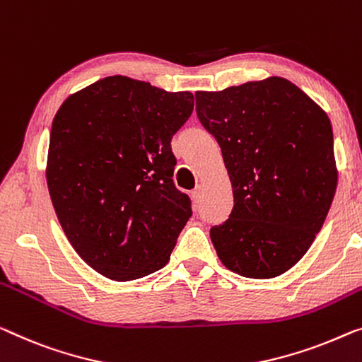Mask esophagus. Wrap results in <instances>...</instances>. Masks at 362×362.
<instances>
[{
  "mask_svg": "<svg viewBox=\"0 0 362 362\" xmlns=\"http://www.w3.org/2000/svg\"><path fill=\"white\" fill-rule=\"evenodd\" d=\"M202 193H203V187L202 185H197L195 190L192 192V197L195 202H199V198H202Z\"/></svg>",
  "mask_w": 362,
  "mask_h": 362,
  "instance_id": "1",
  "label": "esophagus"
}]
</instances>
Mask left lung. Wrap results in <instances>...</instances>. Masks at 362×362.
<instances>
[{
    "mask_svg": "<svg viewBox=\"0 0 362 362\" xmlns=\"http://www.w3.org/2000/svg\"><path fill=\"white\" fill-rule=\"evenodd\" d=\"M195 97L233 182V211L209 229L219 260L245 278L279 276L309 250L335 197L332 123L283 78Z\"/></svg>",
    "mask_w": 362,
    "mask_h": 362,
    "instance_id": "obj_1",
    "label": "left lung"
}]
</instances>
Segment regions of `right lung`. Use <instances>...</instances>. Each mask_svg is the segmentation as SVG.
Instances as JSON below:
<instances>
[{"label": "right lung", "mask_w": 362, "mask_h": 362, "mask_svg": "<svg viewBox=\"0 0 362 362\" xmlns=\"http://www.w3.org/2000/svg\"><path fill=\"white\" fill-rule=\"evenodd\" d=\"M192 93L109 76L69 95L52 123L47 183L69 244L97 273L132 281L169 262L192 218L170 141Z\"/></svg>", "instance_id": "right-lung-1"}]
</instances>
